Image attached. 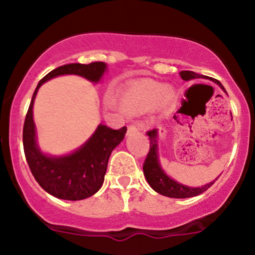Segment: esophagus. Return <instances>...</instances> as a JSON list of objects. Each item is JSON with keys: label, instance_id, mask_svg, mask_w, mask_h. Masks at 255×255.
<instances>
[{"label": "esophagus", "instance_id": "obj_1", "mask_svg": "<svg viewBox=\"0 0 255 255\" xmlns=\"http://www.w3.org/2000/svg\"><path fill=\"white\" fill-rule=\"evenodd\" d=\"M136 131H139V128H137L136 126H134V125H129V126H128V134H130V133H136Z\"/></svg>", "mask_w": 255, "mask_h": 255}]
</instances>
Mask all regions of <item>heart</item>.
Segmentation results:
<instances>
[{"instance_id":"b5f03b06","label":"heart","mask_w":255,"mask_h":255,"mask_svg":"<svg viewBox=\"0 0 255 255\" xmlns=\"http://www.w3.org/2000/svg\"><path fill=\"white\" fill-rule=\"evenodd\" d=\"M176 99V92L170 86L162 84L140 83L128 87L120 97L121 109L131 115L145 114L162 105L169 108Z\"/></svg>"}]
</instances>
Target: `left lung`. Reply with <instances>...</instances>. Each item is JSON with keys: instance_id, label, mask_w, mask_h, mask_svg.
Masks as SVG:
<instances>
[{"instance_id": "8db88e82", "label": "left lung", "mask_w": 255, "mask_h": 255, "mask_svg": "<svg viewBox=\"0 0 255 255\" xmlns=\"http://www.w3.org/2000/svg\"><path fill=\"white\" fill-rule=\"evenodd\" d=\"M180 75L181 78L186 81L193 80V79H210L207 78L206 75L197 74V73L191 71L180 72ZM210 80L218 84L219 87L227 93L223 85L219 83V81L215 80V79H210ZM146 134L150 137V151H148L147 157H146L144 162V165H142V169H144V175L146 180H147L148 184L152 187L153 191H156L157 193H159V194L165 195V197L169 198H192L195 197V195L201 194V193H204L206 189H209L213 184V182L217 180V178H216L212 182L201 187H188L184 186L182 183L176 182L175 180H172L171 177H169L168 175L165 174V171L163 170L162 166H160L159 157H158V129L154 128V129L148 130Z\"/></svg>"}]
</instances>
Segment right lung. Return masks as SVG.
<instances>
[{"mask_svg":"<svg viewBox=\"0 0 255 255\" xmlns=\"http://www.w3.org/2000/svg\"><path fill=\"white\" fill-rule=\"evenodd\" d=\"M107 71V63H69L58 67L44 77L34 90L26 115L22 142L25 157L32 175L49 194L63 200H83L101 189L107 172L108 160L114 148L124 140L127 127L111 129L99 125L83 146L66 156H49L40 151L36 139L33 121V103L39 87L58 75L74 74L91 83H98Z\"/></svg>","mask_w":255,"mask_h":255,"instance_id":"1","label":"right lung"}]
</instances>
